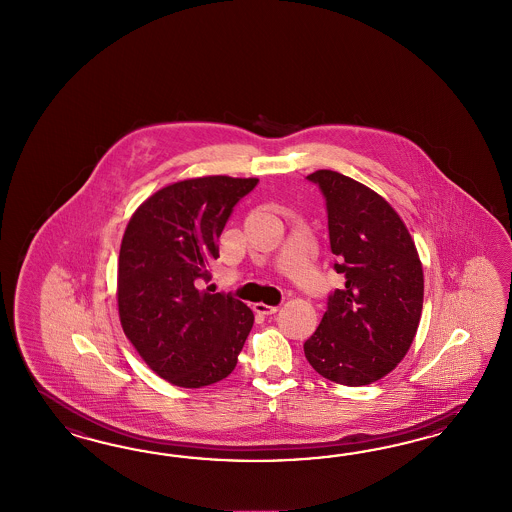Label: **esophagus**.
<instances>
[{
    "label": "esophagus",
    "mask_w": 512,
    "mask_h": 512,
    "mask_svg": "<svg viewBox=\"0 0 512 512\" xmlns=\"http://www.w3.org/2000/svg\"><path fill=\"white\" fill-rule=\"evenodd\" d=\"M253 310L257 311L259 315H272V313H276L279 310V306H268V304H263V302H257L253 306Z\"/></svg>",
    "instance_id": "34e87169"
}]
</instances>
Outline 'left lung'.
Listing matches in <instances>:
<instances>
[{"label": "left lung", "instance_id": "1", "mask_svg": "<svg viewBox=\"0 0 512 512\" xmlns=\"http://www.w3.org/2000/svg\"><path fill=\"white\" fill-rule=\"evenodd\" d=\"M328 210L330 249L345 285L328 298L304 353L328 381L362 387L392 372L415 340L424 300L419 251L379 193L336 171H315Z\"/></svg>", "mask_w": 512, "mask_h": 512}]
</instances>
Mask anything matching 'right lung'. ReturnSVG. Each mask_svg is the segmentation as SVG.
<instances>
[{
    "label": "right lung",
    "mask_w": 512,
    "mask_h": 512,
    "mask_svg": "<svg viewBox=\"0 0 512 512\" xmlns=\"http://www.w3.org/2000/svg\"><path fill=\"white\" fill-rule=\"evenodd\" d=\"M257 178L201 176L161 187L125 227L118 259V313L127 340L152 372L184 388L233 372L253 311L233 296L206 293L217 240L234 204Z\"/></svg>",
    "instance_id": "obj_1"
}]
</instances>
